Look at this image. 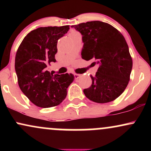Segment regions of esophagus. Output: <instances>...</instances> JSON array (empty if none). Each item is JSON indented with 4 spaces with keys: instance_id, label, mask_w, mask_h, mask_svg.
I'll list each match as a JSON object with an SVG mask.
<instances>
[{
    "instance_id": "obj_1",
    "label": "esophagus",
    "mask_w": 151,
    "mask_h": 151,
    "mask_svg": "<svg viewBox=\"0 0 151 151\" xmlns=\"http://www.w3.org/2000/svg\"><path fill=\"white\" fill-rule=\"evenodd\" d=\"M74 78H75L76 79H79V78H80V77H81V74H74Z\"/></svg>"
}]
</instances>
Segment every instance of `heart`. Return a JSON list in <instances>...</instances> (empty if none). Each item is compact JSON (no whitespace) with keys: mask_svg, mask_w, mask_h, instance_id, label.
Here are the masks:
<instances>
[{"mask_svg":"<svg viewBox=\"0 0 151 151\" xmlns=\"http://www.w3.org/2000/svg\"><path fill=\"white\" fill-rule=\"evenodd\" d=\"M73 33H76V32H72L71 34H73Z\"/></svg>","mask_w":151,"mask_h":151,"instance_id":"obj_1","label":"heart"}]
</instances>
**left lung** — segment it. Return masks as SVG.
Here are the masks:
<instances>
[{"instance_id": "1", "label": "left lung", "mask_w": 151, "mask_h": 151, "mask_svg": "<svg viewBox=\"0 0 151 151\" xmlns=\"http://www.w3.org/2000/svg\"><path fill=\"white\" fill-rule=\"evenodd\" d=\"M82 35L81 58L99 64L92 84L84 89L91 101H112L124 91L130 80L133 61L123 35L106 22L91 21L72 25Z\"/></svg>"}]
</instances>
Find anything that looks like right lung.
Here are the masks:
<instances>
[{
    "label": "right lung",
    "instance_id": "add662e5",
    "mask_svg": "<svg viewBox=\"0 0 151 151\" xmlns=\"http://www.w3.org/2000/svg\"><path fill=\"white\" fill-rule=\"evenodd\" d=\"M69 30V25L39 27L24 37L17 50L15 69L18 85L37 106L50 108L60 104L74 81L73 74H53L47 69L56 62L58 40Z\"/></svg>",
    "mask_w": 151,
    "mask_h": 151
}]
</instances>
